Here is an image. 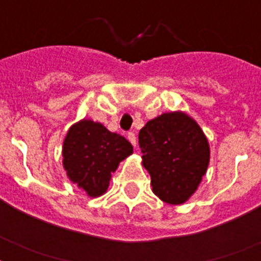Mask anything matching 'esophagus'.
Masks as SVG:
<instances>
[{"label":"esophagus","instance_id":"34e87169","mask_svg":"<svg viewBox=\"0 0 261 261\" xmlns=\"http://www.w3.org/2000/svg\"><path fill=\"white\" fill-rule=\"evenodd\" d=\"M127 139L130 141L133 146H137V137H135L134 133H128V134H127Z\"/></svg>","mask_w":261,"mask_h":261}]
</instances>
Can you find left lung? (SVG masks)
<instances>
[{
	"label": "left lung",
	"mask_w": 261,
	"mask_h": 261,
	"mask_svg": "<svg viewBox=\"0 0 261 261\" xmlns=\"http://www.w3.org/2000/svg\"><path fill=\"white\" fill-rule=\"evenodd\" d=\"M138 138L153 192L169 204L187 202L210 161L208 141L198 123L180 111L168 112L149 120Z\"/></svg>",
	"instance_id": "obj_1"
}]
</instances>
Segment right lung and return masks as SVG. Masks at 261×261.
Returning <instances> with one entry per match:
<instances>
[{
	"instance_id": "obj_1",
	"label": "right lung",
	"mask_w": 261,
	"mask_h": 261,
	"mask_svg": "<svg viewBox=\"0 0 261 261\" xmlns=\"http://www.w3.org/2000/svg\"><path fill=\"white\" fill-rule=\"evenodd\" d=\"M130 154L133 145L124 137L88 119L73 124L63 141V168L67 177L90 198L106 192L111 174Z\"/></svg>"
}]
</instances>
